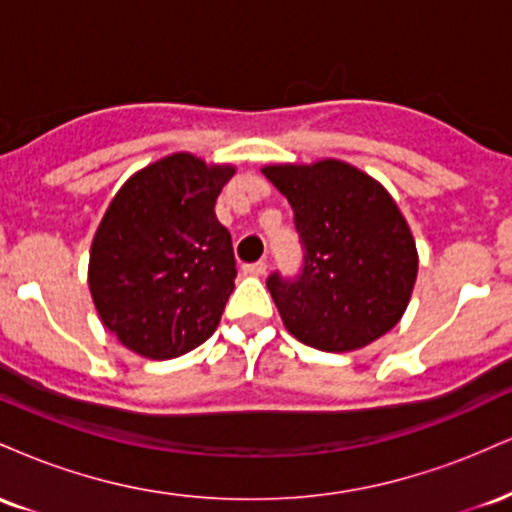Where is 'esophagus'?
<instances>
[{"mask_svg": "<svg viewBox=\"0 0 512 512\" xmlns=\"http://www.w3.org/2000/svg\"><path fill=\"white\" fill-rule=\"evenodd\" d=\"M243 274H248V276H262V274H267V262L243 264Z\"/></svg>", "mask_w": 512, "mask_h": 512, "instance_id": "34e87169", "label": "esophagus"}]
</instances>
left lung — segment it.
Listing matches in <instances>:
<instances>
[{"instance_id": "8db88e82", "label": "left lung", "mask_w": 512, "mask_h": 512, "mask_svg": "<svg viewBox=\"0 0 512 512\" xmlns=\"http://www.w3.org/2000/svg\"><path fill=\"white\" fill-rule=\"evenodd\" d=\"M262 173L289 199L305 248L296 281L267 279L286 330L332 354L390 332L419 274L414 236L390 192L337 158L276 163Z\"/></svg>"}]
</instances>
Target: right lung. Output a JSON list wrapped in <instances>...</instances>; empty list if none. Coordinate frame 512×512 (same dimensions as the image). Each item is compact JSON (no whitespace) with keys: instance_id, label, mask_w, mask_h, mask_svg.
I'll return each instance as SVG.
<instances>
[{"instance_id":"obj_1","label":"right lung","mask_w":512,"mask_h":512,"mask_svg":"<svg viewBox=\"0 0 512 512\" xmlns=\"http://www.w3.org/2000/svg\"><path fill=\"white\" fill-rule=\"evenodd\" d=\"M233 173L180 151L137 170L105 209L88 289L103 325L134 354L182 356L219 327L236 260L214 204Z\"/></svg>"}]
</instances>
